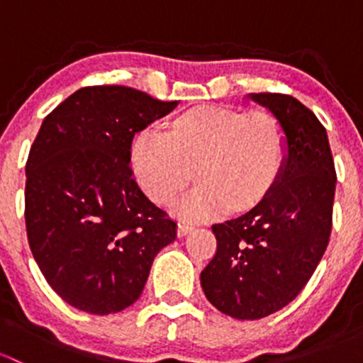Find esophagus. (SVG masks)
<instances>
[{
    "instance_id": "esophagus-1",
    "label": "esophagus",
    "mask_w": 363,
    "mask_h": 363,
    "mask_svg": "<svg viewBox=\"0 0 363 363\" xmlns=\"http://www.w3.org/2000/svg\"><path fill=\"white\" fill-rule=\"evenodd\" d=\"M191 230H195V225H191V223H179L177 235L179 237H184V235H188V233L191 232Z\"/></svg>"
}]
</instances>
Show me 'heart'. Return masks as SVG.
<instances>
[{"instance_id": "heart-1", "label": "heart", "mask_w": 363, "mask_h": 363, "mask_svg": "<svg viewBox=\"0 0 363 363\" xmlns=\"http://www.w3.org/2000/svg\"><path fill=\"white\" fill-rule=\"evenodd\" d=\"M286 138L270 112L203 105L175 117L168 133L140 131L131 145V168L155 202L168 203L189 184H199L177 211L193 221L214 218L232 205L242 211L263 199L283 170Z\"/></svg>"}]
</instances>
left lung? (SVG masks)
I'll use <instances>...</instances> for the list:
<instances>
[{"label":"left lung","instance_id":"8db88e82","mask_svg":"<svg viewBox=\"0 0 363 363\" xmlns=\"http://www.w3.org/2000/svg\"><path fill=\"white\" fill-rule=\"evenodd\" d=\"M276 116L288 155L276 184L247 214L212 225L218 247L200 274L208 302L237 320H259L291 302L328 246L335 167L327 130L290 94L252 93Z\"/></svg>","mask_w":363,"mask_h":363}]
</instances>
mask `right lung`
<instances>
[{
	"instance_id": "right-lung-1",
	"label": "right lung",
	"mask_w": 363,
	"mask_h": 363,
	"mask_svg": "<svg viewBox=\"0 0 363 363\" xmlns=\"http://www.w3.org/2000/svg\"><path fill=\"white\" fill-rule=\"evenodd\" d=\"M126 86L75 91L43 119L26 163L28 242L43 277L91 314L130 307L177 223L133 179L137 131L174 111Z\"/></svg>"
}]
</instances>
